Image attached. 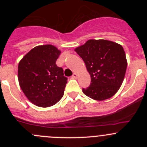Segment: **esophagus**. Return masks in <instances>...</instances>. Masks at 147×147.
<instances>
[{
  "instance_id": "34e87169",
  "label": "esophagus",
  "mask_w": 147,
  "mask_h": 147,
  "mask_svg": "<svg viewBox=\"0 0 147 147\" xmlns=\"http://www.w3.org/2000/svg\"><path fill=\"white\" fill-rule=\"evenodd\" d=\"M78 78V74L75 73H75H73V75H72V78H75H75Z\"/></svg>"
}]
</instances>
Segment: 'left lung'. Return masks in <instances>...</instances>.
I'll list each match as a JSON object with an SVG mask.
<instances>
[{
  "mask_svg": "<svg viewBox=\"0 0 147 147\" xmlns=\"http://www.w3.org/2000/svg\"><path fill=\"white\" fill-rule=\"evenodd\" d=\"M84 62L91 84L82 89L85 95L103 101L119 90L126 73L125 52L119 44L107 40H89L75 49Z\"/></svg>",
  "mask_w": 147,
  "mask_h": 147,
  "instance_id": "1",
  "label": "left lung"
}]
</instances>
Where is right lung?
<instances>
[{"mask_svg": "<svg viewBox=\"0 0 147 147\" xmlns=\"http://www.w3.org/2000/svg\"><path fill=\"white\" fill-rule=\"evenodd\" d=\"M61 51L52 45H38L20 60L18 78L30 102L40 107L55 105L64 94L67 78L56 65Z\"/></svg>", "mask_w": 147, "mask_h": 147, "instance_id": "right-lung-1", "label": "right lung"}]
</instances>
